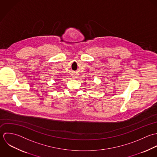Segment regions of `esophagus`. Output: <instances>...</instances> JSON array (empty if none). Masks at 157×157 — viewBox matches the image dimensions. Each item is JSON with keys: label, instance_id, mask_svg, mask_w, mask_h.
<instances>
[{"label": "esophagus", "instance_id": "1", "mask_svg": "<svg viewBox=\"0 0 157 157\" xmlns=\"http://www.w3.org/2000/svg\"><path fill=\"white\" fill-rule=\"evenodd\" d=\"M73 78H76V76H73Z\"/></svg>", "mask_w": 157, "mask_h": 157}]
</instances>
